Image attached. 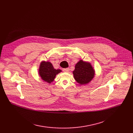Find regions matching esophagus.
Masks as SVG:
<instances>
[{"instance_id":"esophagus-1","label":"esophagus","mask_w":133,"mask_h":133,"mask_svg":"<svg viewBox=\"0 0 133 133\" xmlns=\"http://www.w3.org/2000/svg\"><path fill=\"white\" fill-rule=\"evenodd\" d=\"M62 71L65 72H68L69 71V68H65L62 69Z\"/></svg>"}]
</instances>
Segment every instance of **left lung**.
Listing matches in <instances>:
<instances>
[{
  "label": "left lung",
  "instance_id": "left-lung-1",
  "mask_svg": "<svg viewBox=\"0 0 133 133\" xmlns=\"http://www.w3.org/2000/svg\"><path fill=\"white\" fill-rule=\"evenodd\" d=\"M73 73L75 80L81 85L88 83L94 76V71L91 65L82 60L75 65Z\"/></svg>",
  "mask_w": 133,
  "mask_h": 133
}]
</instances>
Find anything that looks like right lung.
<instances>
[{
  "label": "right lung",
  "mask_w": 133,
  "mask_h": 133,
  "mask_svg": "<svg viewBox=\"0 0 133 133\" xmlns=\"http://www.w3.org/2000/svg\"><path fill=\"white\" fill-rule=\"evenodd\" d=\"M61 72V70L54 68L50 62H42L39 67V75L41 79L48 83L52 82L57 74Z\"/></svg>",
  "instance_id": "add662e5"
}]
</instances>
